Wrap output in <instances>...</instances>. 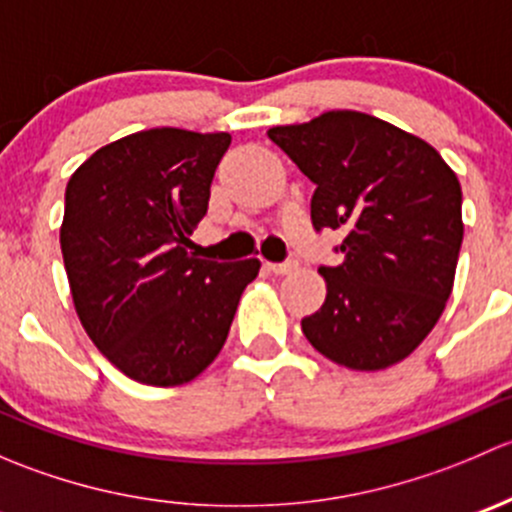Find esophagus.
Returning <instances> with one entry per match:
<instances>
[{
  "instance_id": "34e87169",
  "label": "esophagus",
  "mask_w": 512,
  "mask_h": 512,
  "mask_svg": "<svg viewBox=\"0 0 512 512\" xmlns=\"http://www.w3.org/2000/svg\"><path fill=\"white\" fill-rule=\"evenodd\" d=\"M265 270L272 272V275H289V272L297 270V260L289 257L285 262H265Z\"/></svg>"
}]
</instances>
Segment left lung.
<instances>
[{"label":"left lung","instance_id":"1","mask_svg":"<svg viewBox=\"0 0 512 512\" xmlns=\"http://www.w3.org/2000/svg\"><path fill=\"white\" fill-rule=\"evenodd\" d=\"M314 183V230H339L327 299L302 319L319 354L356 371L406 359L451 297L463 242L461 183L421 138L359 111L267 131Z\"/></svg>","mask_w":512,"mask_h":512}]
</instances>
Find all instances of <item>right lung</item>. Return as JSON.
<instances>
[{
	"instance_id": "obj_1",
	"label": "right lung",
	"mask_w": 512,
	"mask_h": 512,
	"mask_svg": "<svg viewBox=\"0 0 512 512\" xmlns=\"http://www.w3.org/2000/svg\"><path fill=\"white\" fill-rule=\"evenodd\" d=\"M230 133L151 128L113 141L66 185L61 255L76 314L98 352L133 381L178 386L223 349L260 260H198Z\"/></svg>"
}]
</instances>
